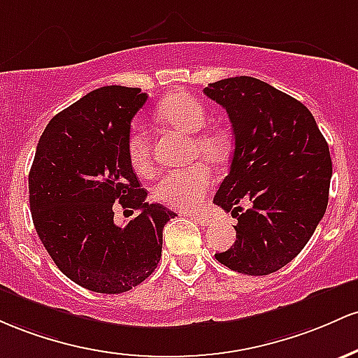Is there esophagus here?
Here are the masks:
<instances>
[{"label": "esophagus", "mask_w": 358, "mask_h": 358, "mask_svg": "<svg viewBox=\"0 0 358 358\" xmlns=\"http://www.w3.org/2000/svg\"><path fill=\"white\" fill-rule=\"evenodd\" d=\"M191 218H194L196 222L201 224V227H211V224L215 223V220H213L211 216H206V215H191Z\"/></svg>", "instance_id": "esophagus-1"}]
</instances>
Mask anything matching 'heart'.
Here are the masks:
<instances>
[{
  "instance_id": "b5f03b06",
  "label": "heart",
  "mask_w": 358,
  "mask_h": 358,
  "mask_svg": "<svg viewBox=\"0 0 358 358\" xmlns=\"http://www.w3.org/2000/svg\"><path fill=\"white\" fill-rule=\"evenodd\" d=\"M159 118L184 135H191V157H201L210 164H222L230 154V138L220 128H206L208 113L199 99L186 92H176L160 101ZM128 159L136 172L150 167V142L142 127H134L128 136ZM213 186V176L204 164L178 169L164 174L155 182L152 196L155 201L174 210H192Z\"/></svg>"
}]
</instances>
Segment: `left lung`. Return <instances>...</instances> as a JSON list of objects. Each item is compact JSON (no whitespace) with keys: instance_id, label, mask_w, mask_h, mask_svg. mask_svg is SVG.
<instances>
[{"instance_id":"1","label":"left lung","mask_w":358,"mask_h":358,"mask_svg":"<svg viewBox=\"0 0 358 358\" xmlns=\"http://www.w3.org/2000/svg\"><path fill=\"white\" fill-rule=\"evenodd\" d=\"M204 94L227 110L235 136L213 203L238 220L236 240L215 257L240 274H272L303 250L327 211L330 148L303 103L260 79H222Z\"/></svg>"}]
</instances>
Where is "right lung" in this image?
<instances>
[{"label":"right lung","mask_w":358,"mask_h":358,"mask_svg":"<svg viewBox=\"0 0 358 358\" xmlns=\"http://www.w3.org/2000/svg\"><path fill=\"white\" fill-rule=\"evenodd\" d=\"M147 101L138 87L104 86L50 120L30 176L35 230L55 266L81 287L103 294L130 291L162 255V230L176 213L148 204L128 159L131 120ZM118 206L139 211L114 224Z\"/></svg>","instance_id":"right-lung-1"}]
</instances>
